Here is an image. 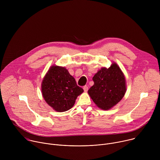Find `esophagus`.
<instances>
[{"instance_id":"34e87169","label":"esophagus","mask_w":160,"mask_h":160,"mask_svg":"<svg viewBox=\"0 0 160 160\" xmlns=\"http://www.w3.org/2000/svg\"><path fill=\"white\" fill-rule=\"evenodd\" d=\"M88 89V88L87 86H84V87H83V90H84L85 92H87Z\"/></svg>"}]
</instances>
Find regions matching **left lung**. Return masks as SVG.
<instances>
[{
    "label": "left lung",
    "instance_id": "obj_1",
    "mask_svg": "<svg viewBox=\"0 0 160 160\" xmlns=\"http://www.w3.org/2000/svg\"><path fill=\"white\" fill-rule=\"evenodd\" d=\"M93 86L88 93L100 108L107 110L119 102L126 92L125 77L119 66L113 63L109 68H102L94 76Z\"/></svg>",
    "mask_w": 160,
    "mask_h": 160
}]
</instances>
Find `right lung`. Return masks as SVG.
<instances>
[{"label": "right lung", "mask_w": 160, "mask_h": 160, "mask_svg": "<svg viewBox=\"0 0 160 160\" xmlns=\"http://www.w3.org/2000/svg\"><path fill=\"white\" fill-rule=\"evenodd\" d=\"M43 97L47 103L58 112L71 109L83 90L64 67L53 66L42 83Z\"/></svg>", "instance_id": "add662e5"}]
</instances>
